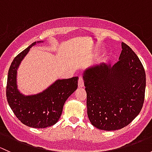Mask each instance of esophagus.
Wrapping results in <instances>:
<instances>
[{
    "instance_id": "34e87169",
    "label": "esophagus",
    "mask_w": 152,
    "mask_h": 152,
    "mask_svg": "<svg viewBox=\"0 0 152 152\" xmlns=\"http://www.w3.org/2000/svg\"><path fill=\"white\" fill-rule=\"evenodd\" d=\"M78 86L79 87H84V80L83 77L82 76H79V80H78Z\"/></svg>"
}]
</instances>
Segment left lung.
I'll use <instances>...</instances> for the list:
<instances>
[{
  "label": "left lung",
  "mask_w": 152,
  "mask_h": 152,
  "mask_svg": "<svg viewBox=\"0 0 152 152\" xmlns=\"http://www.w3.org/2000/svg\"><path fill=\"white\" fill-rule=\"evenodd\" d=\"M119 60L86 70L87 115L96 128L113 131L129 125L144 102L145 73L136 53L122 42Z\"/></svg>",
  "instance_id": "left-lung-1"
}]
</instances>
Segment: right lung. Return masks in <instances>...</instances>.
I'll list each match as a JSON object with an SVG mask.
<instances>
[{
    "label": "right lung",
    "mask_w": 152,
    "mask_h": 152,
    "mask_svg": "<svg viewBox=\"0 0 152 152\" xmlns=\"http://www.w3.org/2000/svg\"><path fill=\"white\" fill-rule=\"evenodd\" d=\"M34 42L16 56L10 67L7 78V99L14 114L23 124L33 128H46L59 121L65 102L77 89V76L58 79L42 93L24 96L17 87V70Z\"/></svg>",
    "instance_id": "obj_1"
}]
</instances>
